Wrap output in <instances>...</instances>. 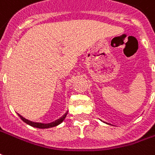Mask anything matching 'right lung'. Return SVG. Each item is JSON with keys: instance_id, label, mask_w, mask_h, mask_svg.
Segmentation results:
<instances>
[{"instance_id": "obj_1", "label": "right lung", "mask_w": 155, "mask_h": 155, "mask_svg": "<svg viewBox=\"0 0 155 155\" xmlns=\"http://www.w3.org/2000/svg\"><path fill=\"white\" fill-rule=\"evenodd\" d=\"M67 113H68V112L64 113V115L62 116V117H61L59 119H58V120H56V121H54V122H53V123H34V122H32V121H29V120H28V119L24 118V117H21L20 114H18V115H19V117H21V120H22L24 123H27V124H28V125L33 127H37V128H42V129H44V128H49V127H53L58 126V125L62 123L63 121L64 120V118L66 117Z\"/></svg>"}]
</instances>
